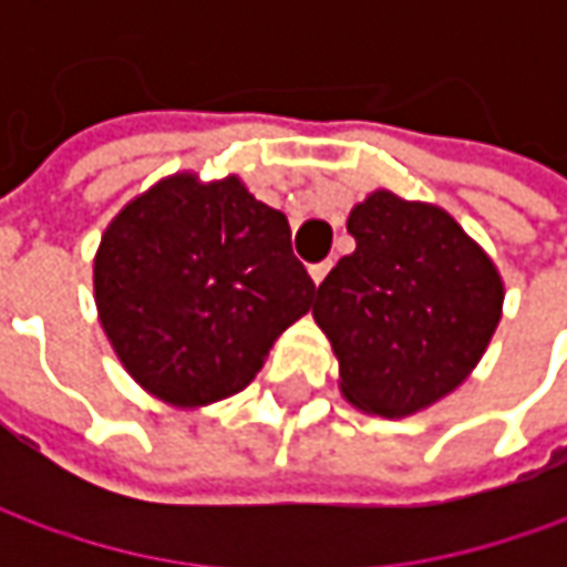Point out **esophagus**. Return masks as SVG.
<instances>
[{"instance_id": "esophagus-1", "label": "esophagus", "mask_w": 567, "mask_h": 567, "mask_svg": "<svg viewBox=\"0 0 567 567\" xmlns=\"http://www.w3.org/2000/svg\"><path fill=\"white\" fill-rule=\"evenodd\" d=\"M328 271H331V261H318V265L309 268V274H312V280H316V284H321V280L328 277Z\"/></svg>"}]
</instances>
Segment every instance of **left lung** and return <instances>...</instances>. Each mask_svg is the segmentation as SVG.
I'll return each instance as SVG.
<instances>
[{"mask_svg": "<svg viewBox=\"0 0 567 567\" xmlns=\"http://www.w3.org/2000/svg\"><path fill=\"white\" fill-rule=\"evenodd\" d=\"M357 251L321 280L312 316L347 401L416 413L467 379L502 316V280L442 207L375 192L347 220Z\"/></svg>", "mask_w": 567, "mask_h": 567, "instance_id": "8db88e82", "label": "left lung"}]
</instances>
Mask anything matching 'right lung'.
Masks as SVG:
<instances>
[{"label":"right lung","mask_w":567,"mask_h":567,"mask_svg":"<svg viewBox=\"0 0 567 567\" xmlns=\"http://www.w3.org/2000/svg\"><path fill=\"white\" fill-rule=\"evenodd\" d=\"M103 331L151 394L198 406L243 391L312 306L290 224L227 176H173L122 210L94 261Z\"/></svg>","instance_id":"obj_1"}]
</instances>
